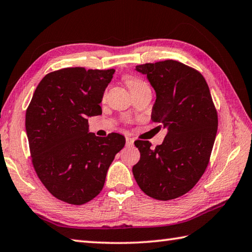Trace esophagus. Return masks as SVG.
I'll return each mask as SVG.
<instances>
[{
	"label": "esophagus",
	"instance_id": "1",
	"mask_svg": "<svg viewBox=\"0 0 252 252\" xmlns=\"http://www.w3.org/2000/svg\"><path fill=\"white\" fill-rule=\"evenodd\" d=\"M132 145H134V139L130 138V137L126 136V146L130 147V146H132Z\"/></svg>",
	"mask_w": 252,
	"mask_h": 252
}]
</instances>
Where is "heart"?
Here are the masks:
<instances>
[{
    "mask_svg": "<svg viewBox=\"0 0 252 252\" xmlns=\"http://www.w3.org/2000/svg\"><path fill=\"white\" fill-rule=\"evenodd\" d=\"M125 81L128 85V88H129L130 91H135V90L139 89V88H142V87H146V83L142 81L141 79L139 78H136V77H126Z\"/></svg>",
    "mask_w": 252,
    "mask_h": 252,
    "instance_id": "b5f03b06",
    "label": "heart"
}]
</instances>
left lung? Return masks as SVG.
Wrapping results in <instances>:
<instances>
[{
	"label": "left lung",
	"mask_w": 252,
	"mask_h": 252,
	"mask_svg": "<svg viewBox=\"0 0 252 252\" xmlns=\"http://www.w3.org/2000/svg\"><path fill=\"white\" fill-rule=\"evenodd\" d=\"M156 91L151 120L167 129L161 145L136 140L140 153L132 167L147 195L173 200L194 188L210 162L218 117L210 88L197 70L175 60L136 65ZM159 126V127H160Z\"/></svg>",
	"instance_id": "8db88e82"
}]
</instances>
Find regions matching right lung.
Segmentation results:
<instances>
[{
	"instance_id": "right-lung-1",
	"label": "right lung",
	"mask_w": 252,
	"mask_h": 252,
	"mask_svg": "<svg viewBox=\"0 0 252 252\" xmlns=\"http://www.w3.org/2000/svg\"><path fill=\"white\" fill-rule=\"evenodd\" d=\"M114 69L64 68L46 74L26 110L32 162L41 183L58 200L82 205L102 191L107 170L125 137L89 132L88 117L101 115Z\"/></svg>"
}]
</instances>
